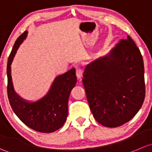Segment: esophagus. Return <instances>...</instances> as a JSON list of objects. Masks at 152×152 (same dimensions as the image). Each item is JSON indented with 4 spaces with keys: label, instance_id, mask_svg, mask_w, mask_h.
Wrapping results in <instances>:
<instances>
[{
    "label": "esophagus",
    "instance_id": "34e87169",
    "mask_svg": "<svg viewBox=\"0 0 152 152\" xmlns=\"http://www.w3.org/2000/svg\"><path fill=\"white\" fill-rule=\"evenodd\" d=\"M76 76L77 77V79L79 80H80L83 76V72L82 70H81V69L80 68L76 69Z\"/></svg>",
    "mask_w": 152,
    "mask_h": 152
}]
</instances>
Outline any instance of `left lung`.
Returning <instances> with one entry per match:
<instances>
[{
  "label": "left lung",
  "mask_w": 152,
  "mask_h": 152,
  "mask_svg": "<svg viewBox=\"0 0 152 152\" xmlns=\"http://www.w3.org/2000/svg\"><path fill=\"white\" fill-rule=\"evenodd\" d=\"M83 83L96 121L117 127L132 119L143 104L146 88L143 57L131 37L88 64Z\"/></svg>",
  "instance_id": "obj_1"
}]
</instances>
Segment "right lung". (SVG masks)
Here are the masks:
<instances>
[{
	"label": "right lung",
	"mask_w": 152,
	"mask_h": 152,
	"mask_svg": "<svg viewBox=\"0 0 152 152\" xmlns=\"http://www.w3.org/2000/svg\"><path fill=\"white\" fill-rule=\"evenodd\" d=\"M27 34V31H25L18 37L8 58V98L12 110L26 126L37 132L49 133L60 129L66 120L69 96L77 83L75 69L72 68L56 77L48 93L41 99L28 102L20 97L14 90L11 64Z\"/></svg>",
	"instance_id": "1"
}]
</instances>
